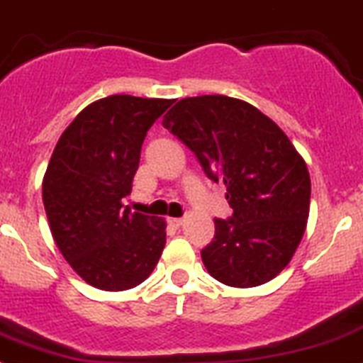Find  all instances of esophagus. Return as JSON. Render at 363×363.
<instances>
[{
	"mask_svg": "<svg viewBox=\"0 0 363 363\" xmlns=\"http://www.w3.org/2000/svg\"><path fill=\"white\" fill-rule=\"evenodd\" d=\"M166 222H168V225H172L175 229H179L182 225V218H168Z\"/></svg>",
	"mask_w": 363,
	"mask_h": 363,
	"instance_id": "esophagus-1",
	"label": "esophagus"
}]
</instances>
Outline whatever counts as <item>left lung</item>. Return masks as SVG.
<instances>
[{
	"instance_id": "obj_1",
	"label": "left lung",
	"mask_w": 363,
	"mask_h": 363,
	"mask_svg": "<svg viewBox=\"0 0 363 363\" xmlns=\"http://www.w3.org/2000/svg\"><path fill=\"white\" fill-rule=\"evenodd\" d=\"M162 127L195 154L213 182H223L233 215L215 218L201 250L215 279L250 289L289 265L306 228L310 174L294 145L269 116L222 94L182 98Z\"/></svg>"
}]
</instances>
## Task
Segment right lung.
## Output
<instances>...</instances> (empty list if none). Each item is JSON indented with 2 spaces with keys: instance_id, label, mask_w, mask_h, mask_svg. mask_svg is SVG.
I'll return each mask as SVG.
<instances>
[{
  "instance_id": "1",
  "label": "right lung",
  "mask_w": 363,
  "mask_h": 363,
  "mask_svg": "<svg viewBox=\"0 0 363 363\" xmlns=\"http://www.w3.org/2000/svg\"><path fill=\"white\" fill-rule=\"evenodd\" d=\"M174 100L101 98L62 132L43 181L53 240L86 283L120 292L143 283L166 243V223L132 213L130 195L147 132Z\"/></svg>"
}]
</instances>
